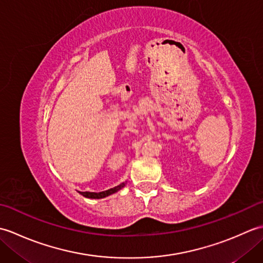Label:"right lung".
<instances>
[{
    "mask_svg": "<svg viewBox=\"0 0 263 263\" xmlns=\"http://www.w3.org/2000/svg\"><path fill=\"white\" fill-rule=\"evenodd\" d=\"M124 185H125V183H122V184H120V185L107 190V191H103V192H98V193H96V192H80V194H82L85 198H89V199H102V198H106V197H108V195L117 192L122 187H124Z\"/></svg>",
    "mask_w": 263,
    "mask_h": 263,
    "instance_id": "add662e5",
    "label": "right lung"
}]
</instances>
